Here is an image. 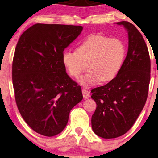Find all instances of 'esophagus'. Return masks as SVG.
<instances>
[{"label": "esophagus", "mask_w": 158, "mask_h": 158, "mask_svg": "<svg viewBox=\"0 0 158 158\" xmlns=\"http://www.w3.org/2000/svg\"><path fill=\"white\" fill-rule=\"evenodd\" d=\"M82 93H83V98L85 99H87V98H90V93L87 90L85 89V88H83L82 89Z\"/></svg>", "instance_id": "1"}]
</instances>
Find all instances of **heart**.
I'll return each instance as SVG.
<instances>
[{
    "label": "heart",
    "instance_id": "obj_1",
    "mask_svg": "<svg viewBox=\"0 0 158 158\" xmlns=\"http://www.w3.org/2000/svg\"><path fill=\"white\" fill-rule=\"evenodd\" d=\"M126 57V46L119 38L93 35L85 39L77 50L65 49L62 61L71 77L77 78L87 63L88 72L80 79L85 87L96 85L99 82L113 80L122 68Z\"/></svg>",
    "mask_w": 158,
    "mask_h": 158
}]
</instances>
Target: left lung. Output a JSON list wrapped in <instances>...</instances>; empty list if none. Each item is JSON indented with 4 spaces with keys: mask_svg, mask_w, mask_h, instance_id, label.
<instances>
[{
    "mask_svg": "<svg viewBox=\"0 0 158 158\" xmlns=\"http://www.w3.org/2000/svg\"><path fill=\"white\" fill-rule=\"evenodd\" d=\"M116 24L128 32L127 57L116 77L91 90L97 105L92 129L104 139L118 137L131 129L145 104L150 81V55L142 34L128 21Z\"/></svg>",
    "mask_w": 158,
    "mask_h": 158,
    "instance_id": "obj_1",
    "label": "left lung"
}]
</instances>
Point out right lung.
Returning a JSON list of instances; mask_svg holds the SVG:
<instances>
[{"instance_id":"1","label":"right lung","mask_w":158,"mask_h":158,"mask_svg":"<svg viewBox=\"0 0 158 158\" xmlns=\"http://www.w3.org/2000/svg\"><path fill=\"white\" fill-rule=\"evenodd\" d=\"M81 26L36 23L21 34L12 64L14 96L27 124L52 137L68 124L83 99L81 87L66 73L62 54L81 33Z\"/></svg>"}]
</instances>
